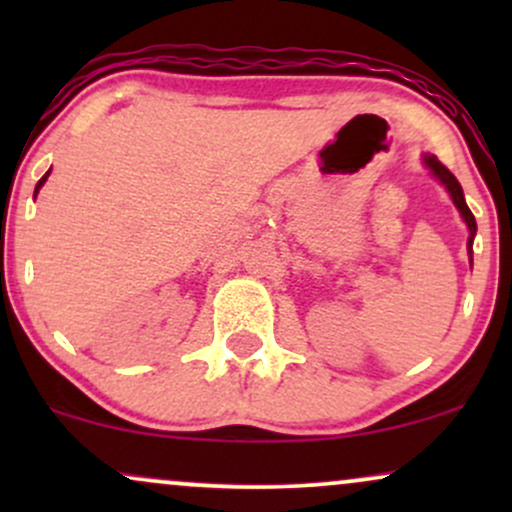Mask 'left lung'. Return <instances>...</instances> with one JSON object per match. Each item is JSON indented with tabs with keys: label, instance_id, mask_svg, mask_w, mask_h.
<instances>
[{
	"label": "left lung",
	"instance_id": "1",
	"mask_svg": "<svg viewBox=\"0 0 512 512\" xmlns=\"http://www.w3.org/2000/svg\"><path fill=\"white\" fill-rule=\"evenodd\" d=\"M424 161H426V166L433 170V175H436V178L443 182L445 187H448V192H450V197H452V202H455V207L460 209V214H462V219L467 221V228H469V250H472V240H474V233H477V221H474V214L472 211H469V207H467V202H464V195H462V187H460V182H457V178L455 175L450 173L448 168L443 166V163L438 161L436 156H424Z\"/></svg>",
	"mask_w": 512,
	"mask_h": 512
}]
</instances>
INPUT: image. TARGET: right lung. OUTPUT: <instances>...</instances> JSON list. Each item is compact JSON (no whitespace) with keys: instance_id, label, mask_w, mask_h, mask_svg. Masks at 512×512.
Returning a JSON list of instances; mask_svg holds the SVG:
<instances>
[{"instance_id":"add662e5","label":"right lung","mask_w":512,"mask_h":512,"mask_svg":"<svg viewBox=\"0 0 512 512\" xmlns=\"http://www.w3.org/2000/svg\"><path fill=\"white\" fill-rule=\"evenodd\" d=\"M48 175H50V173H45V175H43V178H40V182H38V187H40V185H43V182H45V180H48ZM38 187H35V192H38Z\"/></svg>"}]
</instances>
